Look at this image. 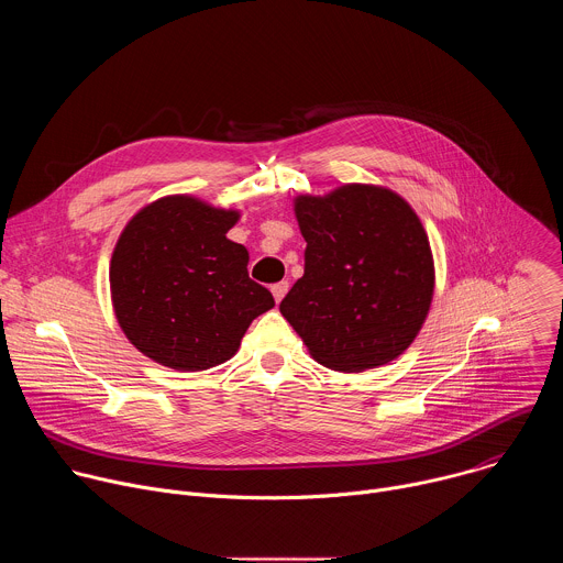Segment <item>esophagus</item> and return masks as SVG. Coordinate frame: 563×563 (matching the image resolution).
I'll use <instances>...</instances> for the list:
<instances>
[{"label": "esophagus", "mask_w": 563, "mask_h": 563, "mask_svg": "<svg viewBox=\"0 0 563 563\" xmlns=\"http://www.w3.org/2000/svg\"><path fill=\"white\" fill-rule=\"evenodd\" d=\"M287 289H289V283H287V280H280V283H276V285H272V294H274L276 302H280V300L285 298Z\"/></svg>", "instance_id": "1"}]
</instances>
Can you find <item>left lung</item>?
Listing matches in <instances>:
<instances>
[{"instance_id": "obj_1", "label": "left lung", "mask_w": 563, "mask_h": 563, "mask_svg": "<svg viewBox=\"0 0 563 563\" xmlns=\"http://www.w3.org/2000/svg\"><path fill=\"white\" fill-rule=\"evenodd\" d=\"M305 274L280 313L309 354L339 372L389 363L417 339L434 291L426 229L396 194L347 185L300 196Z\"/></svg>"}]
</instances>
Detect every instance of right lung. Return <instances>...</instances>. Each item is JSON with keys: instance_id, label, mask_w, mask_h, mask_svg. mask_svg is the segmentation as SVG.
Wrapping results in <instances>:
<instances>
[{"instance_id": "obj_1", "label": "right lung", "mask_w": 563, "mask_h": 563, "mask_svg": "<svg viewBox=\"0 0 563 563\" xmlns=\"http://www.w3.org/2000/svg\"><path fill=\"white\" fill-rule=\"evenodd\" d=\"M235 220V211L169 196L126 224L111 294L122 332L144 356L180 372L209 369L274 307L272 291L250 278L247 250L227 238Z\"/></svg>"}]
</instances>
